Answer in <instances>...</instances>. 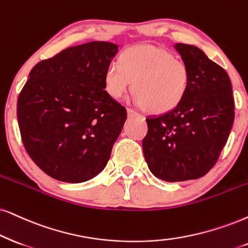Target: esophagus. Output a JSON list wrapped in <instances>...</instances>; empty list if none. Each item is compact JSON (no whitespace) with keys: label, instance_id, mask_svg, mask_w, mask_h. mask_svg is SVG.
<instances>
[{"label":"esophagus","instance_id":"34e87169","mask_svg":"<svg viewBox=\"0 0 248 248\" xmlns=\"http://www.w3.org/2000/svg\"><path fill=\"white\" fill-rule=\"evenodd\" d=\"M127 113H128V117H129V118L139 117V113H137V112H135L133 108H127Z\"/></svg>","mask_w":248,"mask_h":248}]
</instances>
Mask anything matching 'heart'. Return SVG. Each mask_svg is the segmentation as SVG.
I'll return each instance as SVG.
<instances>
[{
  "label": "heart",
  "instance_id": "obj_1",
  "mask_svg": "<svg viewBox=\"0 0 248 248\" xmlns=\"http://www.w3.org/2000/svg\"><path fill=\"white\" fill-rule=\"evenodd\" d=\"M104 89L120 99L133 82V101L152 114H165L181 105L189 92L191 75L170 51L151 45L133 46L119 55L103 75Z\"/></svg>",
  "mask_w": 248,
  "mask_h": 248
}]
</instances>
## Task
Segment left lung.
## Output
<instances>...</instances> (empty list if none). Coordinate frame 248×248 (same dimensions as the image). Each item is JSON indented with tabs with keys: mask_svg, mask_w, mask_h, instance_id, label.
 Segmentation results:
<instances>
[{
	"mask_svg": "<svg viewBox=\"0 0 248 248\" xmlns=\"http://www.w3.org/2000/svg\"><path fill=\"white\" fill-rule=\"evenodd\" d=\"M174 46L190 71L189 92L171 112L146 118L142 143L149 169L166 182L197 180L207 174L227 143L234 119L227 72L197 46Z\"/></svg>",
	"mask_w": 248,
	"mask_h": 248,
	"instance_id": "obj_1",
	"label": "left lung"
}]
</instances>
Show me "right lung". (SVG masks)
<instances>
[{
  "label": "right lung",
  "mask_w": 248,
  "mask_h": 248,
  "mask_svg": "<svg viewBox=\"0 0 248 248\" xmlns=\"http://www.w3.org/2000/svg\"><path fill=\"white\" fill-rule=\"evenodd\" d=\"M118 46L93 41L37 62L19 93L17 118L31 159L46 175L81 183L108 164L127 111L104 90Z\"/></svg>",
  "instance_id": "obj_1"
}]
</instances>
